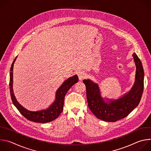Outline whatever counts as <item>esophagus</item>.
<instances>
[{
    "mask_svg": "<svg viewBox=\"0 0 151 151\" xmlns=\"http://www.w3.org/2000/svg\"><path fill=\"white\" fill-rule=\"evenodd\" d=\"M78 78H79V79L80 81L83 79L85 78V73L83 71H79L78 72Z\"/></svg>",
    "mask_w": 151,
    "mask_h": 151,
    "instance_id": "34e87169",
    "label": "esophagus"
}]
</instances>
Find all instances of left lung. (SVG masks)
<instances>
[{
  "label": "left lung",
  "instance_id": "left-lung-1",
  "mask_svg": "<svg viewBox=\"0 0 151 151\" xmlns=\"http://www.w3.org/2000/svg\"><path fill=\"white\" fill-rule=\"evenodd\" d=\"M136 66L135 82L132 89L117 100L105 101L100 95L97 83L90 79H84L88 105L92 113L100 119L115 122L129 115L141 100L144 87V71L142 63L136 53L133 54Z\"/></svg>",
  "mask_w": 151,
  "mask_h": 151
}]
</instances>
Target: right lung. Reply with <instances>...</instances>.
I'll use <instances>...</instances> for the list:
<instances>
[{"mask_svg":"<svg viewBox=\"0 0 151 151\" xmlns=\"http://www.w3.org/2000/svg\"><path fill=\"white\" fill-rule=\"evenodd\" d=\"M17 57H15L12 62L10 70L9 90L13 104L23 116L29 121L39 123H46L55 119L63 110L64 97L66 93L75 83L78 82L79 79L78 76L75 75L68 78L62 83L56 92L55 101L47 109L36 112L30 111L25 109L17 101L13 92V67Z\"/></svg>","mask_w":151,"mask_h":151,"instance_id":"obj_1","label":"right lung"}]
</instances>
